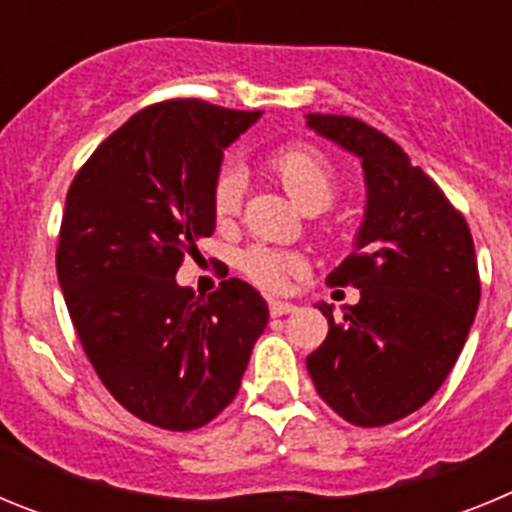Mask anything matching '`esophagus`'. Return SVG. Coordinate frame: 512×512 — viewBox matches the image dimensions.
<instances>
[{"label":"esophagus","mask_w":512,"mask_h":512,"mask_svg":"<svg viewBox=\"0 0 512 512\" xmlns=\"http://www.w3.org/2000/svg\"><path fill=\"white\" fill-rule=\"evenodd\" d=\"M297 307L295 305H289V302H269V315L271 318H282V315H289V312H295Z\"/></svg>","instance_id":"esophagus-1"}]
</instances>
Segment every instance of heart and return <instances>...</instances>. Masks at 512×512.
I'll list each match as a JSON object with an SVG mask.
<instances>
[{"mask_svg": "<svg viewBox=\"0 0 512 512\" xmlns=\"http://www.w3.org/2000/svg\"><path fill=\"white\" fill-rule=\"evenodd\" d=\"M266 169L282 184L284 192L305 212L315 215L333 205L338 194V174L328 158L310 146H282L266 156ZM212 215L220 225L230 223L243 205V179L235 169H220L212 182ZM241 271L253 284L279 292L292 274L305 269L297 253L253 246L241 253Z\"/></svg>", "mask_w": 512, "mask_h": 512, "instance_id": "1", "label": "heart"}]
</instances>
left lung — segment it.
I'll return each instance as SVG.
<instances>
[{
    "instance_id": "obj_1",
    "label": "left lung",
    "mask_w": 512,
    "mask_h": 512,
    "mask_svg": "<svg viewBox=\"0 0 512 512\" xmlns=\"http://www.w3.org/2000/svg\"><path fill=\"white\" fill-rule=\"evenodd\" d=\"M307 125L361 158L366 217L356 248L328 274L361 300L341 318L320 302L328 336L307 356L325 405L348 423L379 428L415 413L454 369L479 307L469 225L431 176L390 135L348 115Z\"/></svg>"
}]
</instances>
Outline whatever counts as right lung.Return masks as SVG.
Returning a JSON list of instances; mask_svg holds the SVG:
<instances>
[{
	"label": "right lung",
	"instance_id": "add662e5",
	"mask_svg": "<svg viewBox=\"0 0 512 512\" xmlns=\"http://www.w3.org/2000/svg\"><path fill=\"white\" fill-rule=\"evenodd\" d=\"M261 112L166 99L135 112L76 171L56 271L81 348L122 408L194 431L238 395L269 307L241 279L197 297L176 284L215 230L223 148Z\"/></svg>",
	"mask_w": 512,
	"mask_h": 512
}]
</instances>
